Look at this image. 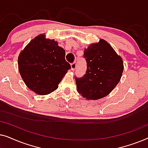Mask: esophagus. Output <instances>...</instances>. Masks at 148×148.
<instances>
[{
    "instance_id": "obj_1",
    "label": "esophagus",
    "mask_w": 148,
    "mask_h": 148,
    "mask_svg": "<svg viewBox=\"0 0 148 148\" xmlns=\"http://www.w3.org/2000/svg\"><path fill=\"white\" fill-rule=\"evenodd\" d=\"M71 70L72 71H75V69L77 67V63L76 62H73V63L71 64Z\"/></svg>"
}]
</instances>
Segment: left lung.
Returning a JSON list of instances; mask_svg holds the SVG:
<instances>
[{"label":"left lung","instance_id":"obj_1","mask_svg":"<svg viewBox=\"0 0 148 148\" xmlns=\"http://www.w3.org/2000/svg\"><path fill=\"white\" fill-rule=\"evenodd\" d=\"M84 57L87 71L82 77H75L77 90L87 100L104 98L121 79L124 69L122 58L103 39L85 48Z\"/></svg>","mask_w":148,"mask_h":148}]
</instances>
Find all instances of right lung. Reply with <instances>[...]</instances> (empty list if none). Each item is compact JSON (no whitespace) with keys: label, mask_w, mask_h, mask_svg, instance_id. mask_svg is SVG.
Segmentation results:
<instances>
[{"label":"right lung","mask_w":148,"mask_h":148,"mask_svg":"<svg viewBox=\"0 0 148 148\" xmlns=\"http://www.w3.org/2000/svg\"><path fill=\"white\" fill-rule=\"evenodd\" d=\"M64 56L58 42L46 39L44 34L32 40L18 57L19 71L26 86L41 96L56 90L71 69Z\"/></svg>","instance_id":"1"}]
</instances>
